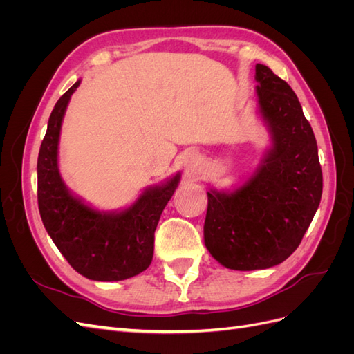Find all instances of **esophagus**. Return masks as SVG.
Instances as JSON below:
<instances>
[{"mask_svg":"<svg viewBox=\"0 0 354 354\" xmlns=\"http://www.w3.org/2000/svg\"><path fill=\"white\" fill-rule=\"evenodd\" d=\"M187 164H190V162H187Z\"/></svg>","mask_w":354,"mask_h":354,"instance_id":"34e87169","label":"esophagus"}]
</instances>
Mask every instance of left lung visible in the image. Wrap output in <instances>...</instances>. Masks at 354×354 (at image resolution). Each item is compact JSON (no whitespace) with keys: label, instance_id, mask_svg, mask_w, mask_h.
Masks as SVG:
<instances>
[{"label":"left lung","instance_id":"left-lung-1","mask_svg":"<svg viewBox=\"0 0 354 354\" xmlns=\"http://www.w3.org/2000/svg\"><path fill=\"white\" fill-rule=\"evenodd\" d=\"M259 109L272 146L233 192H208L207 250L232 270L269 269L301 242L322 198V168L312 127L288 82L257 63Z\"/></svg>","mask_w":354,"mask_h":354}]
</instances>
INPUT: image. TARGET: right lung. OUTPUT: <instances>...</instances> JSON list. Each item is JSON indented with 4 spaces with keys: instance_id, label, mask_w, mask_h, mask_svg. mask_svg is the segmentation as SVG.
Segmentation results:
<instances>
[{
    "instance_id": "right-lung-1",
    "label": "right lung",
    "mask_w": 354,
    "mask_h": 354,
    "mask_svg": "<svg viewBox=\"0 0 354 354\" xmlns=\"http://www.w3.org/2000/svg\"><path fill=\"white\" fill-rule=\"evenodd\" d=\"M80 82L62 95L50 115L37 164L38 208L50 238L80 274L100 282L124 281L151 266L158 221L180 174L147 187L121 211H97L73 196L60 177L57 153L63 116Z\"/></svg>"
}]
</instances>
